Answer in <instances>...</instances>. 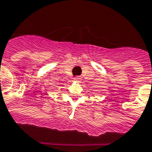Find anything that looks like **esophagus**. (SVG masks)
<instances>
[{
  "label": "esophagus",
  "mask_w": 152,
  "mask_h": 152,
  "mask_svg": "<svg viewBox=\"0 0 152 152\" xmlns=\"http://www.w3.org/2000/svg\"><path fill=\"white\" fill-rule=\"evenodd\" d=\"M74 80H75L76 81H77V82H80V81H81V80H82V77L80 76H77L74 78Z\"/></svg>",
  "instance_id": "obj_1"
}]
</instances>
